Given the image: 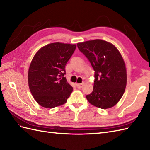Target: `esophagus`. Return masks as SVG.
Returning a JSON list of instances; mask_svg holds the SVG:
<instances>
[{
  "instance_id": "1",
  "label": "esophagus",
  "mask_w": 150,
  "mask_h": 150,
  "mask_svg": "<svg viewBox=\"0 0 150 150\" xmlns=\"http://www.w3.org/2000/svg\"><path fill=\"white\" fill-rule=\"evenodd\" d=\"M82 86H83V83L77 84V87L78 88H81Z\"/></svg>"
}]
</instances>
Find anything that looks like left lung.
<instances>
[{"label":"left lung","instance_id":"obj_1","mask_svg":"<svg viewBox=\"0 0 150 150\" xmlns=\"http://www.w3.org/2000/svg\"><path fill=\"white\" fill-rule=\"evenodd\" d=\"M95 71L93 90L86 95L88 102L101 109L114 106L125 91L127 74L125 63L117 47L100 39L77 44Z\"/></svg>","mask_w":150,"mask_h":150}]
</instances>
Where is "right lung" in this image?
I'll use <instances>...</instances> for the list:
<instances>
[{
    "label": "right lung",
    "instance_id": "add662e5",
    "mask_svg": "<svg viewBox=\"0 0 150 150\" xmlns=\"http://www.w3.org/2000/svg\"><path fill=\"white\" fill-rule=\"evenodd\" d=\"M76 44L55 42L40 48L35 55L28 71L31 94L41 106L53 108L65 104L73 91L67 82L65 66Z\"/></svg>",
    "mask_w": 150,
    "mask_h": 150
}]
</instances>
